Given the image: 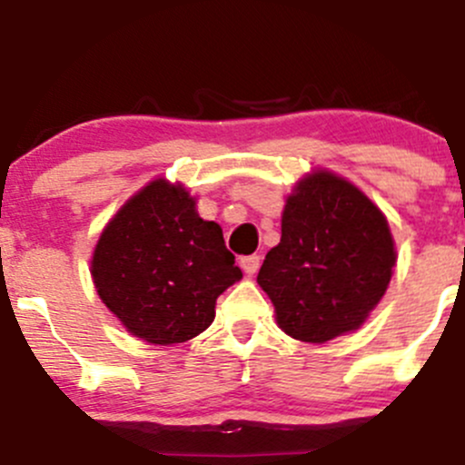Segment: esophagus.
<instances>
[{
    "label": "esophagus",
    "instance_id": "obj_1",
    "mask_svg": "<svg viewBox=\"0 0 465 465\" xmlns=\"http://www.w3.org/2000/svg\"><path fill=\"white\" fill-rule=\"evenodd\" d=\"M260 262H262V258H260L258 253H253V255H244V258L240 260L242 269H244V273H249V276H253V273L258 272V269H260Z\"/></svg>",
    "mask_w": 465,
    "mask_h": 465
}]
</instances>
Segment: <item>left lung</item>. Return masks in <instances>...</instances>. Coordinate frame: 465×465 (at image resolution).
I'll use <instances>...</instances> for the list:
<instances>
[{
    "label": "left lung",
    "instance_id": "8db88e82",
    "mask_svg": "<svg viewBox=\"0 0 465 465\" xmlns=\"http://www.w3.org/2000/svg\"><path fill=\"white\" fill-rule=\"evenodd\" d=\"M281 230L258 273L278 326L303 342L358 329L395 267L386 216L351 183L317 171L287 198Z\"/></svg>",
    "mask_w": 465,
    "mask_h": 465
}]
</instances>
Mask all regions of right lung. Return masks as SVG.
I'll use <instances>...</instances> for the list:
<instances>
[{"instance_id":"obj_1","label":"right lung","mask_w":465,"mask_h":465,"mask_svg":"<svg viewBox=\"0 0 465 465\" xmlns=\"http://www.w3.org/2000/svg\"><path fill=\"white\" fill-rule=\"evenodd\" d=\"M104 306L150 344L196 338L216 299L242 278L214 221H203L187 189L154 180L103 230L91 262Z\"/></svg>"}]
</instances>
